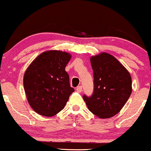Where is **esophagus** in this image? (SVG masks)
Listing matches in <instances>:
<instances>
[{
	"label": "esophagus",
	"instance_id": "esophagus-1",
	"mask_svg": "<svg viewBox=\"0 0 151 151\" xmlns=\"http://www.w3.org/2000/svg\"><path fill=\"white\" fill-rule=\"evenodd\" d=\"M76 91H77L78 92H81V91H82V86H77V88H76Z\"/></svg>",
	"mask_w": 151,
	"mask_h": 151
}]
</instances>
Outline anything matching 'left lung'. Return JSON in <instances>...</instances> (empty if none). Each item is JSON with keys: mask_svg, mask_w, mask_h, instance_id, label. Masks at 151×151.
I'll return each mask as SVG.
<instances>
[{"mask_svg": "<svg viewBox=\"0 0 151 151\" xmlns=\"http://www.w3.org/2000/svg\"><path fill=\"white\" fill-rule=\"evenodd\" d=\"M94 75V91L83 98L88 110L100 119L117 114L132 94L129 73L110 54L102 53L91 57Z\"/></svg>", "mask_w": 151, "mask_h": 151, "instance_id": "obj_1", "label": "left lung"}]
</instances>
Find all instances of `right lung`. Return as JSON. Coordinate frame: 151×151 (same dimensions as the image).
Listing matches in <instances>:
<instances>
[{"mask_svg": "<svg viewBox=\"0 0 151 151\" xmlns=\"http://www.w3.org/2000/svg\"><path fill=\"white\" fill-rule=\"evenodd\" d=\"M70 58L67 52H45L33 60L24 73L23 84L27 101L38 114L48 117L57 114L74 91L65 71Z\"/></svg>", "mask_w": 151, "mask_h": 151, "instance_id": "right-lung-1", "label": "right lung"}]
</instances>
